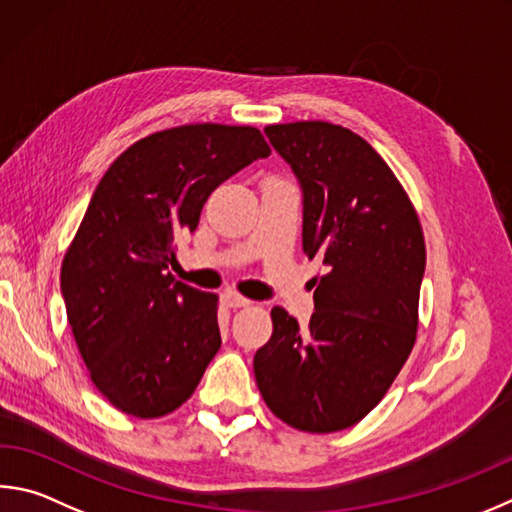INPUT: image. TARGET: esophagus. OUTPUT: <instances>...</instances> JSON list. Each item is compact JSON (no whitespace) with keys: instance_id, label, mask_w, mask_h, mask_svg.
I'll use <instances>...</instances> for the list:
<instances>
[{"instance_id":"obj_1","label":"esophagus","mask_w":512,"mask_h":512,"mask_svg":"<svg viewBox=\"0 0 512 512\" xmlns=\"http://www.w3.org/2000/svg\"><path fill=\"white\" fill-rule=\"evenodd\" d=\"M221 300H224V304L228 306V309H244V306H250L253 302L248 300V297L239 295L235 291H226L224 295H221Z\"/></svg>"}]
</instances>
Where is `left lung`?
Here are the masks:
<instances>
[{
  "label": "left lung",
  "mask_w": 512,
  "mask_h": 512,
  "mask_svg": "<svg viewBox=\"0 0 512 512\" xmlns=\"http://www.w3.org/2000/svg\"><path fill=\"white\" fill-rule=\"evenodd\" d=\"M266 136L304 192L302 246L329 266L302 329L280 306L255 353L264 403L300 432L360 423L410 358L425 239L414 203L365 138L327 120L268 125Z\"/></svg>",
  "instance_id": "obj_1"
}]
</instances>
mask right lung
I'll return each mask as SVG.
<instances>
[{
	"mask_svg": "<svg viewBox=\"0 0 512 512\" xmlns=\"http://www.w3.org/2000/svg\"><path fill=\"white\" fill-rule=\"evenodd\" d=\"M271 147L250 125L192 123L136 141L91 197L62 259L67 320L91 383L123 414L188 401L221 347L219 295L174 282V241L212 190Z\"/></svg>",
	"mask_w": 512,
	"mask_h": 512,
	"instance_id": "add662e5",
	"label": "right lung"
}]
</instances>
